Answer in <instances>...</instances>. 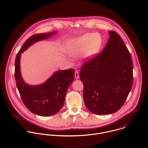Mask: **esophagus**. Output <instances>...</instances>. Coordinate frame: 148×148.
Here are the masks:
<instances>
[{"instance_id":"1","label":"esophagus","mask_w":148,"mask_h":148,"mask_svg":"<svg viewBox=\"0 0 148 148\" xmlns=\"http://www.w3.org/2000/svg\"><path fill=\"white\" fill-rule=\"evenodd\" d=\"M74 75H75V78L76 79H79V73H78V71H75Z\"/></svg>"}]
</instances>
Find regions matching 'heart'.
<instances>
[{"mask_svg": "<svg viewBox=\"0 0 148 148\" xmlns=\"http://www.w3.org/2000/svg\"><path fill=\"white\" fill-rule=\"evenodd\" d=\"M102 45V37L100 34L86 33L72 39L70 53L73 57L82 56L84 59L89 60L98 55Z\"/></svg>", "mask_w": 148, "mask_h": 148, "instance_id": "heart-1", "label": "heart"}]
</instances>
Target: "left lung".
Segmentation results:
<instances>
[{
    "mask_svg": "<svg viewBox=\"0 0 148 148\" xmlns=\"http://www.w3.org/2000/svg\"><path fill=\"white\" fill-rule=\"evenodd\" d=\"M101 53L86 61L80 69L85 105L92 113L112 114L125 103L133 84L131 56L120 35L109 31Z\"/></svg>",
    "mask_w": 148,
    "mask_h": 148,
    "instance_id": "left-lung-1",
    "label": "left lung"
}]
</instances>
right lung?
Returning <instances> with one entry per match:
<instances>
[{
  "label": "right lung",
  "mask_w": 148,
  "mask_h": 148,
  "mask_svg": "<svg viewBox=\"0 0 148 148\" xmlns=\"http://www.w3.org/2000/svg\"><path fill=\"white\" fill-rule=\"evenodd\" d=\"M57 32L33 35L26 40L15 60L14 77L16 86L24 105L33 113L49 116L57 113L63 107L69 87L74 78V70L70 69L56 71L43 83L31 86L23 80L20 70L21 55L35 43L45 40Z\"/></svg>",
  "instance_id": "obj_1"
}]
</instances>
